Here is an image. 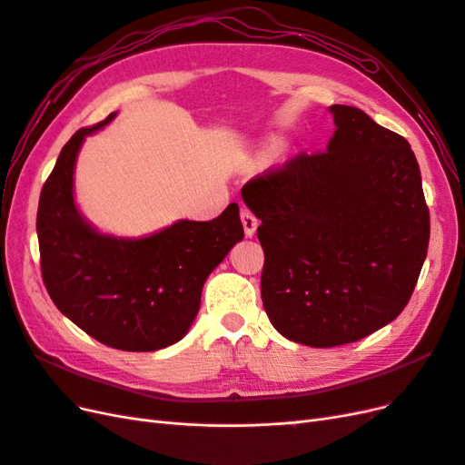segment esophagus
Wrapping results in <instances>:
<instances>
[{
	"label": "esophagus",
	"instance_id": "obj_1",
	"mask_svg": "<svg viewBox=\"0 0 465 465\" xmlns=\"http://www.w3.org/2000/svg\"><path fill=\"white\" fill-rule=\"evenodd\" d=\"M241 219H242V224H244L246 236H254V232H256V229H258V219H256V215L252 213L250 209H242V211H241Z\"/></svg>",
	"mask_w": 465,
	"mask_h": 465
}]
</instances>
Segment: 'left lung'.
I'll return each mask as SVG.
<instances>
[{
    "mask_svg": "<svg viewBox=\"0 0 465 465\" xmlns=\"http://www.w3.org/2000/svg\"><path fill=\"white\" fill-rule=\"evenodd\" d=\"M323 153L252 178L262 224V301L294 343L335 347L396 320L427 258L430 221L410 143L355 106L333 104Z\"/></svg>",
    "mask_w": 465,
    "mask_h": 465,
    "instance_id": "obj_1",
    "label": "left lung"
}]
</instances>
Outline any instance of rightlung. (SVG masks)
Returning a JSON list of instances; mask_svg holds the SVG:
<instances>
[{
	"mask_svg": "<svg viewBox=\"0 0 465 465\" xmlns=\"http://www.w3.org/2000/svg\"><path fill=\"white\" fill-rule=\"evenodd\" d=\"M114 116L74 134L40 192V270L58 311L96 341L157 351L188 333L205 279L244 229L231 203L213 221L180 219L142 238L98 232L75 205L74 174L85 137Z\"/></svg>",
	"mask_w": 465,
	"mask_h": 465,
	"instance_id": "obj_1",
	"label": "right lung"
}]
</instances>
